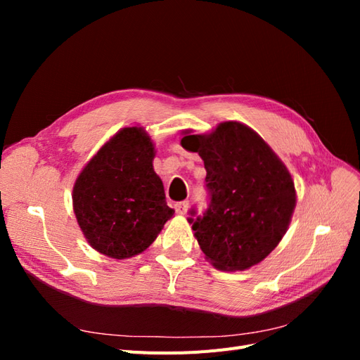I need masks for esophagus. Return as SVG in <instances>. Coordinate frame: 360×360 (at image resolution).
Masks as SVG:
<instances>
[{"label":"esophagus","mask_w":360,"mask_h":360,"mask_svg":"<svg viewBox=\"0 0 360 360\" xmlns=\"http://www.w3.org/2000/svg\"><path fill=\"white\" fill-rule=\"evenodd\" d=\"M188 207H189V201H180V202L174 205V209H176V212L179 214H184L188 212Z\"/></svg>","instance_id":"34e87169"}]
</instances>
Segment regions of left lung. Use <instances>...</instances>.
Here are the masks:
<instances>
[{
    "instance_id": "8db88e82",
    "label": "left lung",
    "mask_w": 360,
    "mask_h": 360,
    "mask_svg": "<svg viewBox=\"0 0 360 360\" xmlns=\"http://www.w3.org/2000/svg\"><path fill=\"white\" fill-rule=\"evenodd\" d=\"M181 147L198 153L207 171L209 209L188 219L205 258L230 271L258 264L282 240L296 207L287 167L238 122H224L207 135L184 132Z\"/></svg>"
}]
</instances>
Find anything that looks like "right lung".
Here are the masks:
<instances>
[{"label":"right lung","mask_w":360,"mask_h":360,"mask_svg":"<svg viewBox=\"0 0 360 360\" xmlns=\"http://www.w3.org/2000/svg\"><path fill=\"white\" fill-rule=\"evenodd\" d=\"M155 144L143 127H124L90 159L73 186V212L93 249L126 259L156 240L174 210L153 169Z\"/></svg>","instance_id":"obj_1"}]
</instances>
